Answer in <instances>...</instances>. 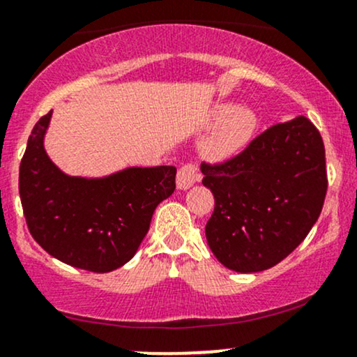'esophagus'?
Returning <instances> with one entry per match:
<instances>
[{"label": "esophagus", "instance_id": "34e87169", "mask_svg": "<svg viewBox=\"0 0 357 357\" xmlns=\"http://www.w3.org/2000/svg\"><path fill=\"white\" fill-rule=\"evenodd\" d=\"M203 174H201L199 167L195 162H186V165L179 167L178 178H176V183H178L179 190H188L192 184L201 181Z\"/></svg>", "mask_w": 357, "mask_h": 357}]
</instances>
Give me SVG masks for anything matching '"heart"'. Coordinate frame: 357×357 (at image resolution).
Segmentation results:
<instances>
[{
    "label": "heart",
    "mask_w": 357,
    "mask_h": 357,
    "mask_svg": "<svg viewBox=\"0 0 357 357\" xmlns=\"http://www.w3.org/2000/svg\"><path fill=\"white\" fill-rule=\"evenodd\" d=\"M211 124L218 126L206 146V153L213 160H226L234 156L251 141L257 119L255 111L239 108L229 102L216 106L211 113Z\"/></svg>",
    "instance_id": "1"
}]
</instances>
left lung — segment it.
Listing matches in <instances>:
<instances>
[{
	"label": "left lung",
	"instance_id": "8db88e82",
	"mask_svg": "<svg viewBox=\"0 0 357 357\" xmlns=\"http://www.w3.org/2000/svg\"><path fill=\"white\" fill-rule=\"evenodd\" d=\"M201 171L214 196L206 239L233 271L257 273L281 263L323 211L324 143L304 116L268 128L229 160L203 161Z\"/></svg>",
	"mask_w": 357,
	"mask_h": 357
}]
</instances>
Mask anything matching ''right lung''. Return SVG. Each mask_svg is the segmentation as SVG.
Listing matches in <instances>:
<instances>
[{
  "mask_svg": "<svg viewBox=\"0 0 357 357\" xmlns=\"http://www.w3.org/2000/svg\"><path fill=\"white\" fill-rule=\"evenodd\" d=\"M51 111L34 124L20 165V197L31 236L48 255L91 273L135 256L153 213L173 195L176 167H128L101 179L68 176L43 146Z\"/></svg>",
  "mask_w": 357,
  "mask_h": 357,
  "instance_id": "obj_1",
  "label": "right lung"
}]
</instances>
